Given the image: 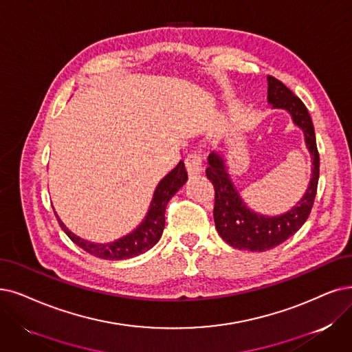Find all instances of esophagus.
<instances>
[{
    "label": "esophagus",
    "instance_id": "esophagus-1",
    "mask_svg": "<svg viewBox=\"0 0 352 352\" xmlns=\"http://www.w3.org/2000/svg\"><path fill=\"white\" fill-rule=\"evenodd\" d=\"M185 167L189 176L199 175L204 170V164H202V157L199 154H190L185 159Z\"/></svg>",
    "mask_w": 352,
    "mask_h": 352
}]
</instances>
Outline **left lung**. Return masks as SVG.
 Returning a JSON list of instances; mask_svg holds the SVG:
<instances>
[{"label": "left lung", "instance_id": "8db88e82", "mask_svg": "<svg viewBox=\"0 0 352 352\" xmlns=\"http://www.w3.org/2000/svg\"><path fill=\"white\" fill-rule=\"evenodd\" d=\"M267 82H269L267 100L273 108L286 109L292 116L293 122L305 134L307 150L312 156V177L303 198L296 205L278 217H267L254 212L244 204L230 179L223 159L219 154L210 153L206 177L212 182L215 189V227L222 240L238 250L267 251L285 243L302 228L309 218L318 190L319 153L314 122L307 108L283 82L274 76H267Z\"/></svg>", "mask_w": 352, "mask_h": 352}]
</instances>
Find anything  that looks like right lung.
Segmentation results:
<instances>
[{
    "label": "right lung",
    "mask_w": 352,
    "mask_h": 352,
    "mask_svg": "<svg viewBox=\"0 0 352 352\" xmlns=\"http://www.w3.org/2000/svg\"><path fill=\"white\" fill-rule=\"evenodd\" d=\"M186 180H188L186 168L184 162L180 160L173 170L167 176H164V179L160 180V184L157 185L156 190H154L147 217L144 218L142 225H138V228H135L131 234L120 238V240L114 243L95 244V243L83 240V238H79L74 232H70L65 227V223L59 219L58 215H56V218H58L59 225L70 240L80 248L85 250L87 252H89V254L104 260L131 258V257L143 254V252L148 251L151 247L157 244L164 230V221H166L164 214H166L167 202L170 201L172 196L185 185Z\"/></svg>",
    "instance_id": "right-lung-1"
}]
</instances>
